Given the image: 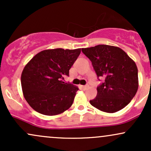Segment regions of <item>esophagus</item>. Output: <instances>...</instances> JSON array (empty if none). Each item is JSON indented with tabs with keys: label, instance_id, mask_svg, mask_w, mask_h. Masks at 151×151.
<instances>
[{
	"label": "esophagus",
	"instance_id": "obj_1",
	"mask_svg": "<svg viewBox=\"0 0 151 151\" xmlns=\"http://www.w3.org/2000/svg\"><path fill=\"white\" fill-rule=\"evenodd\" d=\"M89 87V85L88 84H86V85H84V86H81V88H82L83 89H87V88Z\"/></svg>",
	"mask_w": 151,
	"mask_h": 151
}]
</instances>
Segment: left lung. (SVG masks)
<instances>
[{
  "mask_svg": "<svg viewBox=\"0 0 151 151\" xmlns=\"http://www.w3.org/2000/svg\"><path fill=\"white\" fill-rule=\"evenodd\" d=\"M96 75L104 78L90 104L101 111L115 113L127 106L138 88V68L129 55L118 47L99 45L82 48Z\"/></svg>",
  "mask_w": 151,
  "mask_h": 151,
  "instance_id": "obj_1",
  "label": "left lung"
}]
</instances>
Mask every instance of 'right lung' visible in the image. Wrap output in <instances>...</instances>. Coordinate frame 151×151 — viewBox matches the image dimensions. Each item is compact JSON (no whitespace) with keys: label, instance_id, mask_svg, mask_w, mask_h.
<instances>
[{"label":"right lung","instance_id":"right-lung-1","mask_svg":"<svg viewBox=\"0 0 151 151\" xmlns=\"http://www.w3.org/2000/svg\"><path fill=\"white\" fill-rule=\"evenodd\" d=\"M80 52L81 49L45 50L25 65L21 74L22 93L35 111L55 116L70 108L79 88L63 80Z\"/></svg>","mask_w":151,"mask_h":151}]
</instances>
